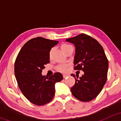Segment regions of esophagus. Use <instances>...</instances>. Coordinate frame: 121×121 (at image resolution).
Segmentation results:
<instances>
[{
	"label": "esophagus",
	"instance_id": "1",
	"mask_svg": "<svg viewBox=\"0 0 121 121\" xmlns=\"http://www.w3.org/2000/svg\"><path fill=\"white\" fill-rule=\"evenodd\" d=\"M68 76V74H63V77H64V78H65L67 77Z\"/></svg>",
	"mask_w": 121,
	"mask_h": 121
}]
</instances>
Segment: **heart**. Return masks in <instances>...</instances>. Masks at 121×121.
<instances>
[{
	"mask_svg": "<svg viewBox=\"0 0 121 121\" xmlns=\"http://www.w3.org/2000/svg\"><path fill=\"white\" fill-rule=\"evenodd\" d=\"M71 45L68 44H66V43H64L61 46V48L62 50H64L66 49V48H68L69 47H71ZM67 69V67L65 65H61L60 66H58V70L60 71H62V72H65Z\"/></svg>",
	"mask_w": 121,
	"mask_h": 121,
	"instance_id": "1",
	"label": "heart"
}]
</instances>
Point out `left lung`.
Here are the masks:
<instances>
[{
  "mask_svg": "<svg viewBox=\"0 0 121 121\" xmlns=\"http://www.w3.org/2000/svg\"><path fill=\"white\" fill-rule=\"evenodd\" d=\"M65 41L75 46L74 69L84 72L79 79L71 74L75 80L71 93L77 99L88 102L97 97L107 81L108 61L101 45L88 35L81 34Z\"/></svg>",
  "mask_w": 121,
  "mask_h": 121,
  "instance_id": "left-lung-1",
  "label": "left lung"
}]
</instances>
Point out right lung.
<instances>
[{
	"mask_svg": "<svg viewBox=\"0 0 121 121\" xmlns=\"http://www.w3.org/2000/svg\"><path fill=\"white\" fill-rule=\"evenodd\" d=\"M58 43L41 37L24 44L14 63V74L19 88L29 101L36 105L50 102L55 95V84L63 78L60 73L49 77L41 74L50 63V51Z\"/></svg>",
	"mask_w": 121,
	"mask_h": 121,
	"instance_id": "right-lung-1",
	"label": "right lung"
}]
</instances>
